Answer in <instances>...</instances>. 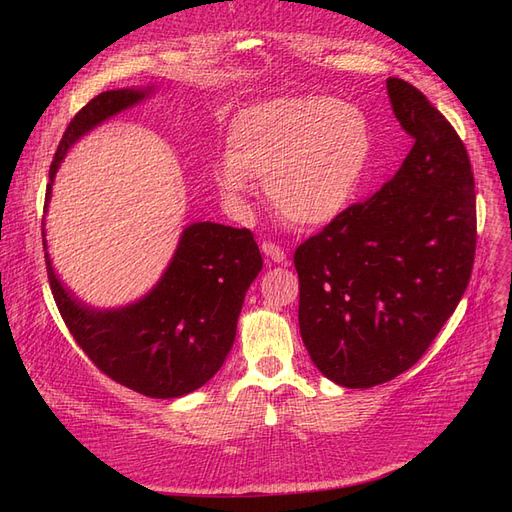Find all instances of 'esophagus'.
I'll list each match as a JSON object with an SVG mask.
<instances>
[{"instance_id": "esophagus-1", "label": "esophagus", "mask_w": 512, "mask_h": 512, "mask_svg": "<svg viewBox=\"0 0 512 512\" xmlns=\"http://www.w3.org/2000/svg\"><path fill=\"white\" fill-rule=\"evenodd\" d=\"M262 254H265V258L269 262H275V265H284V262H286V252L282 250L280 245H275L271 241L262 243Z\"/></svg>"}]
</instances>
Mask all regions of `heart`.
Instances as JSON below:
<instances>
[{
	"label": "heart",
	"mask_w": 512,
	"mask_h": 512,
	"mask_svg": "<svg viewBox=\"0 0 512 512\" xmlns=\"http://www.w3.org/2000/svg\"><path fill=\"white\" fill-rule=\"evenodd\" d=\"M371 134L359 108L322 96L275 98L230 119L213 181L235 207L267 179L269 203L297 228H324L354 203L367 175Z\"/></svg>",
	"instance_id": "obj_1"
}]
</instances>
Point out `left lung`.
<instances>
[{
  "label": "left lung",
  "instance_id": "left-lung-1",
  "mask_svg": "<svg viewBox=\"0 0 512 512\" xmlns=\"http://www.w3.org/2000/svg\"><path fill=\"white\" fill-rule=\"evenodd\" d=\"M414 145L389 183L294 252L299 329L322 376L369 389L410 369L468 288L476 194L468 151L421 91L386 81Z\"/></svg>",
  "mask_w": 512,
  "mask_h": 512
}]
</instances>
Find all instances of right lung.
I'll use <instances>...</instances> for the list:
<instances>
[{"instance_id": "add662e5", "label": "right lung", "mask_w": 512, "mask_h": 512, "mask_svg": "<svg viewBox=\"0 0 512 512\" xmlns=\"http://www.w3.org/2000/svg\"><path fill=\"white\" fill-rule=\"evenodd\" d=\"M156 96V87H123L83 106L61 138L46 185L49 211L55 175L68 151L104 121ZM46 271L59 314L85 354L108 378L128 389L175 399L207 384L235 344L245 292L262 269L254 235L247 228L192 222L160 280L143 297L119 307H96L61 282L46 245Z\"/></svg>"}]
</instances>
